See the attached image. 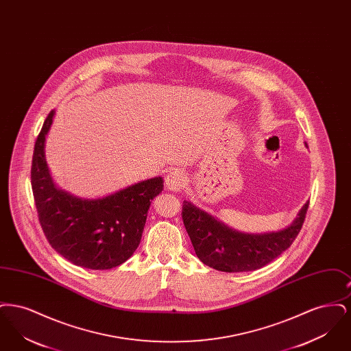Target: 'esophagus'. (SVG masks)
Returning a JSON list of instances; mask_svg holds the SVG:
<instances>
[{
    "mask_svg": "<svg viewBox=\"0 0 351 351\" xmlns=\"http://www.w3.org/2000/svg\"><path fill=\"white\" fill-rule=\"evenodd\" d=\"M185 184H186V176L179 169L169 172L166 176V186H167L168 191L180 192L182 189H184Z\"/></svg>",
    "mask_w": 351,
    "mask_h": 351,
    "instance_id": "obj_1",
    "label": "esophagus"
}]
</instances>
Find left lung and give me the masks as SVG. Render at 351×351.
I'll list each match as a JSON object with an SVG mask.
<instances>
[{"label": "left lung", "instance_id": "left-lung-1", "mask_svg": "<svg viewBox=\"0 0 351 351\" xmlns=\"http://www.w3.org/2000/svg\"><path fill=\"white\" fill-rule=\"evenodd\" d=\"M308 205L309 201L282 230L243 233L185 200L184 226L204 265L223 272H247L265 267L292 245L304 223Z\"/></svg>", "mask_w": 351, "mask_h": 351}]
</instances>
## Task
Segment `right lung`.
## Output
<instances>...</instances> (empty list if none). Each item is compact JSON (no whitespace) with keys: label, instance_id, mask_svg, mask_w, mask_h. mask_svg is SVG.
Here are the masks:
<instances>
[{"label":"right lung","instance_id":"right-lung-1","mask_svg":"<svg viewBox=\"0 0 351 351\" xmlns=\"http://www.w3.org/2000/svg\"><path fill=\"white\" fill-rule=\"evenodd\" d=\"M55 110L46 118L34 149L32 186L39 222L52 249L71 263L110 269L126 262L139 246L151 201L163 191L160 176L117 192L83 199L53 183L46 160V138Z\"/></svg>","mask_w":351,"mask_h":351}]
</instances>
